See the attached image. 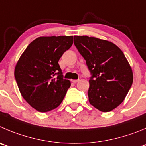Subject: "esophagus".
I'll list each match as a JSON object with an SVG mask.
<instances>
[{
    "mask_svg": "<svg viewBox=\"0 0 146 146\" xmlns=\"http://www.w3.org/2000/svg\"><path fill=\"white\" fill-rule=\"evenodd\" d=\"M71 81L73 83H74V84H76V83L78 82L79 81V79H75V80H71Z\"/></svg>",
    "mask_w": 146,
    "mask_h": 146,
    "instance_id": "esophagus-1",
    "label": "esophagus"
}]
</instances>
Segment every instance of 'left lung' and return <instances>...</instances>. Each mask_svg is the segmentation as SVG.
<instances>
[{
	"label": "left lung",
	"instance_id": "left-lung-1",
	"mask_svg": "<svg viewBox=\"0 0 146 146\" xmlns=\"http://www.w3.org/2000/svg\"><path fill=\"white\" fill-rule=\"evenodd\" d=\"M74 44L91 73L88 101L108 112L119 105L131 88L133 71L122 50L111 42L87 36H74Z\"/></svg>",
	"mask_w": 146,
	"mask_h": 146
}]
</instances>
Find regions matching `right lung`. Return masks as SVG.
Instances as JSON below:
<instances>
[{
  "instance_id": "1",
  "label": "right lung",
  "mask_w": 146,
  "mask_h": 146,
  "mask_svg": "<svg viewBox=\"0 0 146 146\" xmlns=\"http://www.w3.org/2000/svg\"><path fill=\"white\" fill-rule=\"evenodd\" d=\"M72 44L73 36L36 38L16 64L14 76L21 94L40 112L58 107L70 88V81L63 78L58 61Z\"/></svg>"
}]
</instances>
